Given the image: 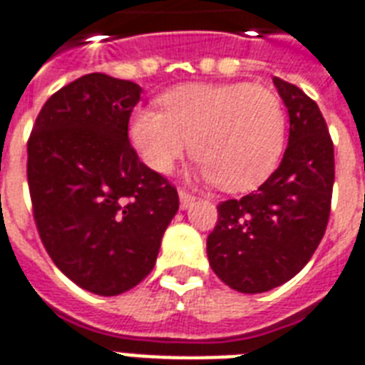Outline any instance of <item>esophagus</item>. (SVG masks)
Wrapping results in <instances>:
<instances>
[{
    "instance_id": "obj_1",
    "label": "esophagus",
    "mask_w": 365,
    "mask_h": 365,
    "mask_svg": "<svg viewBox=\"0 0 365 365\" xmlns=\"http://www.w3.org/2000/svg\"><path fill=\"white\" fill-rule=\"evenodd\" d=\"M195 202V197L191 193H187V191H183V189H180V206H182V210H187L189 206L193 205Z\"/></svg>"
}]
</instances>
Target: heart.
Here are the masks:
<instances>
[{
  "label": "heart",
  "mask_w": 365,
  "mask_h": 365,
  "mask_svg": "<svg viewBox=\"0 0 365 365\" xmlns=\"http://www.w3.org/2000/svg\"><path fill=\"white\" fill-rule=\"evenodd\" d=\"M163 111L138 110L130 140L142 160L166 174L191 149L199 174L225 191L265 180L284 148L286 117L272 91L252 83L185 85L160 98Z\"/></svg>",
  "instance_id": "heart-1"
}]
</instances>
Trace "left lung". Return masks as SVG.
Returning <instances> with one entry per match:
<instances>
[{"mask_svg":"<svg viewBox=\"0 0 365 365\" xmlns=\"http://www.w3.org/2000/svg\"><path fill=\"white\" fill-rule=\"evenodd\" d=\"M288 108L282 163L242 199L223 200L206 240L212 271L229 288L261 294L294 278L326 233L335 180L334 142L314 100L272 79Z\"/></svg>","mask_w":365,"mask_h":365,"instance_id":"left-lung-1","label":"left lung"}]
</instances>
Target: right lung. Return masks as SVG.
Instances as JSON below:
<instances>
[{"label": "right lung", "instance_id": "obj_1", "mask_svg": "<svg viewBox=\"0 0 365 365\" xmlns=\"http://www.w3.org/2000/svg\"><path fill=\"white\" fill-rule=\"evenodd\" d=\"M140 85L88 73L45 102L28 140L34 220L54 265L87 292L119 295L153 269L180 208L176 187L128 142Z\"/></svg>", "mask_w": 365, "mask_h": 365}]
</instances>
